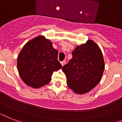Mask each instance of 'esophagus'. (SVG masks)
I'll list each match as a JSON object with an SVG mask.
<instances>
[{"instance_id": "1", "label": "esophagus", "mask_w": 122, "mask_h": 122, "mask_svg": "<svg viewBox=\"0 0 122 122\" xmlns=\"http://www.w3.org/2000/svg\"><path fill=\"white\" fill-rule=\"evenodd\" d=\"M66 61H65V60H64V61H61V65H62V66H63L64 65V64H66Z\"/></svg>"}]
</instances>
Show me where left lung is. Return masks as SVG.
<instances>
[{
    "instance_id": "left-lung-1",
    "label": "left lung",
    "mask_w": 122,
    "mask_h": 122,
    "mask_svg": "<svg viewBox=\"0 0 122 122\" xmlns=\"http://www.w3.org/2000/svg\"><path fill=\"white\" fill-rule=\"evenodd\" d=\"M69 63L63 67L67 85L74 92H89L100 82L105 68L103 55L99 46L89 40L77 46Z\"/></svg>"
}]
</instances>
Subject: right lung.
Segmentation results:
<instances>
[{
  "mask_svg": "<svg viewBox=\"0 0 122 122\" xmlns=\"http://www.w3.org/2000/svg\"><path fill=\"white\" fill-rule=\"evenodd\" d=\"M58 54L52 42L44 36L28 41L17 58V69L22 81L35 89L48 84L53 72L62 67Z\"/></svg>",
  "mask_w": 122,
  "mask_h": 122,
  "instance_id": "right-lung-1",
  "label": "right lung"
}]
</instances>
